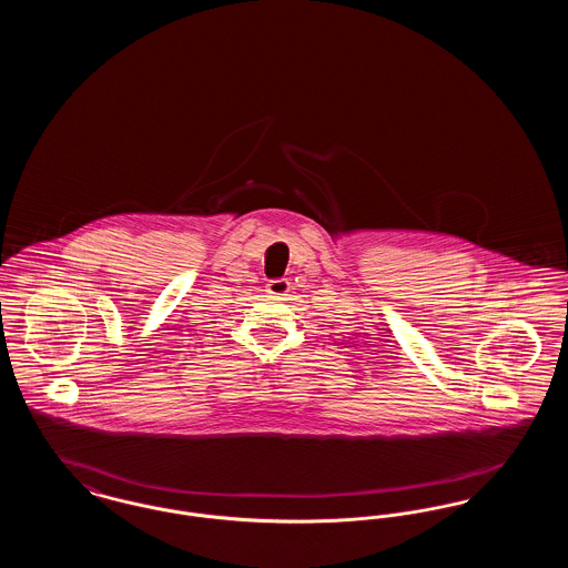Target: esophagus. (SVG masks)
I'll return each mask as SVG.
<instances>
[{"instance_id": "esophagus-1", "label": "esophagus", "mask_w": 568, "mask_h": 568, "mask_svg": "<svg viewBox=\"0 0 568 568\" xmlns=\"http://www.w3.org/2000/svg\"><path fill=\"white\" fill-rule=\"evenodd\" d=\"M290 281L287 278H274L271 281L268 285H266V294L272 297H276V300H283V297L290 294Z\"/></svg>"}]
</instances>
